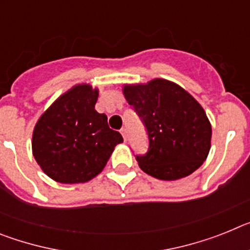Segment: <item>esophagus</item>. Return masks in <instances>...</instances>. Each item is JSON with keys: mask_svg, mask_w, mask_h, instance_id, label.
Instances as JSON below:
<instances>
[{"mask_svg": "<svg viewBox=\"0 0 250 250\" xmlns=\"http://www.w3.org/2000/svg\"><path fill=\"white\" fill-rule=\"evenodd\" d=\"M120 132H121V135H123L124 140H126V138H127V130H126V127H123V129L120 130Z\"/></svg>", "mask_w": 250, "mask_h": 250, "instance_id": "esophagus-1", "label": "esophagus"}]
</instances>
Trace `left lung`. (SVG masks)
Returning <instances> with one entry per match:
<instances>
[{
    "label": "left lung",
    "instance_id": "obj_1",
    "mask_svg": "<svg viewBox=\"0 0 250 250\" xmlns=\"http://www.w3.org/2000/svg\"><path fill=\"white\" fill-rule=\"evenodd\" d=\"M124 95L146 129L149 147L136 155L143 171L160 180L194 173L210 150L211 126L200 104L176 83L155 79L124 86Z\"/></svg>",
    "mask_w": 250,
    "mask_h": 250
}]
</instances>
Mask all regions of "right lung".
<instances>
[{"mask_svg":"<svg viewBox=\"0 0 250 250\" xmlns=\"http://www.w3.org/2000/svg\"><path fill=\"white\" fill-rule=\"evenodd\" d=\"M98 96V89L90 85L75 86L37 121L32 152L43 173L56 182H89L123 143L120 132L107 125V116L95 110Z\"/></svg>","mask_w":250,"mask_h":250,"instance_id":"add662e5","label":"right lung"}]
</instances>
